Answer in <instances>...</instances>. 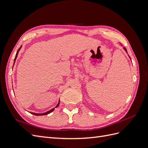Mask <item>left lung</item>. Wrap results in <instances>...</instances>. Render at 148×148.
Returning a JSON list of instances; mask_svg holds the SVG:
<instances>
[{
    "label": "left lung",
    "mask_w": 148,
    "mask_h": 148,
    "mask_svg": "<svg viewBox=\"0 0 148 148\" xmlns=\"http://www.w3.org/2000/svg\"><path fill=\"white\" fill-rule=\"evenodd\" d=\"M124 49H125V51H126V52H127V49H126V48H125V47H124Z\"/></svg>",
    "instance_id": "left-lung-1"
}]
</instances>
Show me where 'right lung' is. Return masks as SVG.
<instances>
[{"label": "right lung", "instance_id": "add662e5", "mask_svg": "<svg viewBox=\"0 0 148 148\" xmlns=\"http://www.w3.org/2000/svg\"><path fill=\"white\" fill-rule=\"evenodd\" d=\"M20 48H19V49H18V51H17V52H16V53L15 58V60H14V64H15V60H16V58L17 57L18 53V52H19V51H20ZM59 103H60V101L59 102V103H58V104L56 106V107H54V108H53L52 109H51V110H49V111L46 112H45V113H43V114H36V113H33V112H31V114H32L35 115H47V114H50L51 112H52L53 110H55V109L56 108V107H57L58 106H59Z\"/></svg>", "mask_w": 148, "mask_h": 148}]
</instances>
